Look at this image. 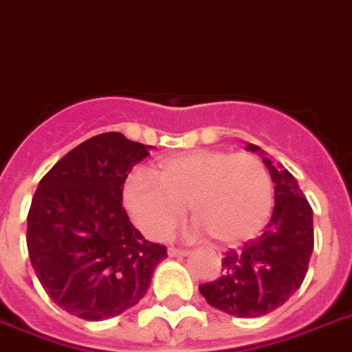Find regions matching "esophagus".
<instances>
[{
	"label": "esophagus",
	"mask_w": 352,
	"mask_h": 352,
	"mask_svg": "<svg viewBox=\"0 0 352 352\" xmlns=\"http://www.w3.org/2000/svg\"><path fill=\"white\" fill-rule=\"evenodd\" d=\"M168 255L173 256V258H175V256H186L188 255V251L179 250V248H170V250H168Z\"/></svg>",
	"instance_id": "esophagus-1"
}]
</instances>
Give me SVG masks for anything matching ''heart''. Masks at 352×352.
Listing matches in <instances>:
<instances>
[{
  "label": "heart",
  "mask_w": 352,
  "mask_h": 352,
  "mask_svg": "<svg viewBox=\"0 0 352 352\" xmlns=\"http://www.w3.org/2000/svg\"><path fill=\"white\" fill-rule=\"evenodd\" d=\"M122 201L137 228L153 241L175 230L188 204L195 233L233 245L256 235L267 222L273 182L253 153L193 150L157 162L153 177L144 171L130 173Z\"/></svg>",
  "instance_id": "1"
}]
</instances>
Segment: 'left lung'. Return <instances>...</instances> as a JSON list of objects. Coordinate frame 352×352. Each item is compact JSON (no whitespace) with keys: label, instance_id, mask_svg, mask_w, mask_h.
I'll use <instances>...</instances> for the list:
<instances>
[{"label":"left lung","instance_id":"1","mask_svg":"<svg viewBox=\"0 0 352 352\" xmlns=\"http://www.w3.org/2000/svg\"><path fill=\"white\" fill-rule=\"evenodd\" d=\"M245 150L262 155L275 182V208L262 235L222 258V275L199 285L206 302L231 316L256 318L285 304L307 273L315 230L313 210L298 182L280 164H273L256 144Z\"/></svg>","mask_w":352,"mask_h":352}]
</instances>
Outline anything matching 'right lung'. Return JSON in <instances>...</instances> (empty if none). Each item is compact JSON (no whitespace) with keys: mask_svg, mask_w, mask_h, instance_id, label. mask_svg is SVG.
Segmentation results:
<instances>
[{"mask_svg":"<svg viewBox=\"0 0 352 352\" xmlns=\"http://www.w3.org/2000/svg\"><path fill=\"white\" fill-rule=\"evenodd\" d=\"M150 148L108 131L90 137L43 177L27 217V248L43 289L61 309L97 322L146 295L166 248L135 230L122 188Z\"/></svg>","mask_w":352,"mask_h":352,"instance_id":"obj_1","label":"right lung"}]
</instances>
